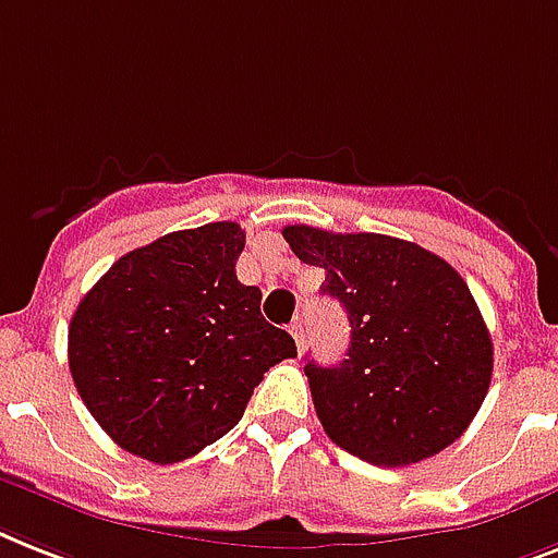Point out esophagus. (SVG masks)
Returning <instances> with one entry per match:
<instances>
[{
  "label": "esophagus",
  "mask_w": 558,
  "mask_h": 558,
  "mask_svg": "<svg viewBox=\"0 0 558 558\" xmlns=\"http://www.w3.org/2000/svg\"><path fill=\"white\" fill-rule=\"evenodd\" d=\"M289 332H292L294 343H298V350L303 352V320H294V324L289 326Z\"/></svg>",
  "instance_id": "obj_1"
}]
</instances>
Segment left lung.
<instances>
[{
  "mask_svg": "<svg viewBox=\"0 0 558 558\" xmlns=\"http://www.w3.org/2000/svg\"><path fill=\"white\" fill-rule=\"evenodd\" d=\"M303 264L326 271L324 294L347 310L341 364L306 361L326 436L378 468H407L470 427L493 375V341L459 271L410 240L287 226Z\"/></svg>",
  "mask_w": 558,
  "mask_h": 558,
  "instance_id": "left-lung-1",
  "label": "left lung"
}]
</instances>
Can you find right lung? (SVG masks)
Returning a JSON list of instances; mask_svg holds the SVG:
<instances>
[{
	"mask_svg": "<svg viewBox=\"0 0 558 558\" xmlns=\"http://www.w3.org/2000/svg\"><path fill=\"white\" fill-rule=\"evenodd\" d=\"M243 246L232 220L171 232L122 255L76 306L68 366L122 450L192 459L243 418L269 366L298 355L234 275Z\"/></svg>",
	"mask_w": 558,
	"mask_h": 558,
	"instance_id": "obj_1",
	"label": "right lung"
}]
</instances>
